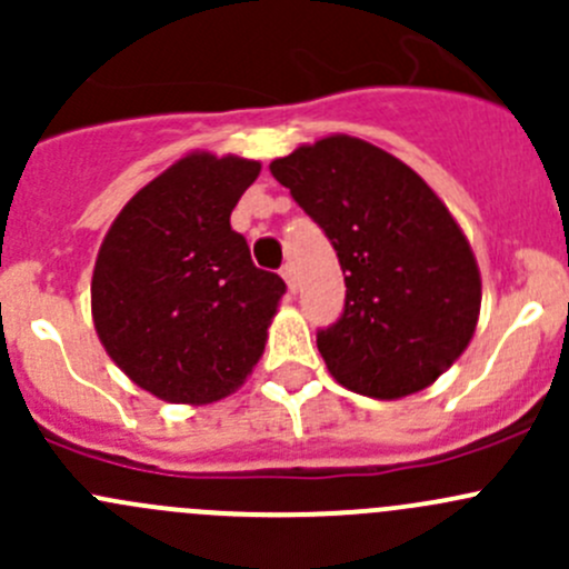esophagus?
<instances>
[{"label":"esophagus","instance_id":"esophagus-1","mask_svg":"<svg viewBox=\"0 0 569 569\" xmlns=\"http://www.w3.org/2000/svg\"><path fill=\"white\" fill-rule=\"evenodd\" d=\"M280 278L286 280V286H289V291H291V295H295L297 280H295V267H291V263H283V269H280Z\"/></svg>","mask_w":569,"mask_h":569}]
</instances>
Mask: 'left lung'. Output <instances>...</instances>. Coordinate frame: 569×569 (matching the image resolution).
<instances>
[{
    "label": "left lung",
    "instance_id": "1",
    "mask_svg": "<svg viewBox=\"0 0 569 569\" xmlns=\"http://www.w3.org/2000/svg\"><path fill=\"white\" fill-rule=\"evenodd\" d=\"M332 242L347 283L341 319L317 347L338 386L401 399L432 386L468 349L481 274L462 228L401 159L349 134L269 164Z\"/></svg>",
    "mask_w": 569,
    "mask_h": 569
}]
</instances>
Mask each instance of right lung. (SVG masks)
<instances>
[{
    "label": "right lung",
    "instance_id": "1",
    "mask_svg": "<svg viewBox=\"0 0 569 569\" xmlns=\"http://www.w3.org/2000/svg\"><path fill=\"white\" fill-rule=\"evenodd\" d=\"M261 162L192 151L109 226L90 308L99 341L142 391L211 405L244 386L286 283L252 263L231 211Z\"/></svg>",
    "mask_w": 569,
    "mask_h": 569
}]
</instances>
